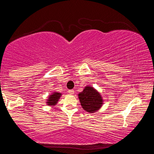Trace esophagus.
<instances>
[{
  "label": "esophagus",
  "mask_w": 154,
  "mask_h": 154,
  "mask_svg": "<svg viewBox=\"0 0 154 154\" xmlns=\"http://www.w3.org/2000/svg\"><path fill=\"white\" fill-rule=\"evenodd\" d=\"M68 92H69L70 94H74V90H69L68 91Z\"/></svg>",
  "instance_id": "1"
}]
</instances>
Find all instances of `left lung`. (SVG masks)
<instances>
[{"mask_svg": "<svg viewBox=\"0 0 154 154\" xmlns=\"http://www.w3.org/2000/svg\"><path fill=\"white\" fill-rule=\"evenodd\" d=\"M81 105L85 111L90 113L97 112L103 105L102 96L93 87L87 85L78 94Z\"/></svg>", "mask_w": 154, "mask_h": 154, "instance_id": "obj_1", "label": "left lung"}]
</instances>
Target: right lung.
Wrapping results in <instances>:
<instances>
[{
	"label": "right lung",
	"instance_id": "1",
	"mask_svg": "<svg viewBox=\"0 0 154 154\" xmlns=\"http://www.w3.org/2000/svg\"><path fill=\"white\" fill-rule=\"evenodd\" d=\"M62 96L61 93L59 92H53L51 95L49 96V97L47 100L46 104L48 106H54V105H56V104L58 103L59 99Z\"/></svg>",
	"mask_w": 154,
	"mask_h": 154
}]
</instances>
